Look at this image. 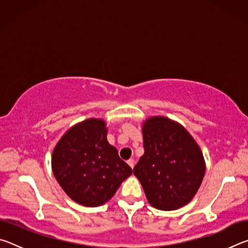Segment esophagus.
Here are the masks:
<instances>
[{"mask_svg":"<svg viewBox=\"0 0 248 248\" xmlns=\"http://www.w3.org/2000/svg\"><path fill=\"white\" fill-rule=\"evenodd\" d=\"M127 163L130 165V167H131V169H133V167H134V159H133V158L128 159Z\"/></svg>","mask_w":248,"mask_h":248,"instance_id":"esophagus-1","label":"esophagus"}]
</instances>
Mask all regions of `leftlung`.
<instances>
[{
  "instance_id": "left-lung-1",
  "label": "left lung",
  "mask_w": 248,
  "mask_h": 248,
  "mask_svg": "<svg viewBox=\"0 0 248 248\" xmlns=\"http://www.w3.org/2000/svg\"><path fill=\"white\" fill-rule=\"evenodd\" d=\"M144 154L134 166L151 205L175 210L194 198L202 182L203 155L186 129L165 117H152L142 128Z\"/></svg>"
}]
</instances>
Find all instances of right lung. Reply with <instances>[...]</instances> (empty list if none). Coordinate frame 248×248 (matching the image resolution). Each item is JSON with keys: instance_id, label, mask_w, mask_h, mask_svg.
I'll return each instance as SVG.
<instances>
[{"instance_id": "1", "label": "right lung", "mask_w": 248, "mask_h": 248, "mask_svg": "<svg viewBox=\"0 0 248 248\" xmlns=\"http://www.w3.org/2000/svg\"><path fill=\"white\" fill-rule=\"evenodd\" d=\"M106 136L104 120L87 119L71 128L52 153L54 177L71 199L86 207L107 202L132 174Z\"/></svg>"}]
</instances>
